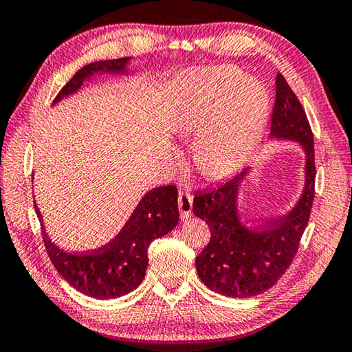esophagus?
Wrapping results in <instances>:
<instances>
[{
	"mask_svg": "<svg viewBox=\"0 0 352 352\" xmlns=\"http://www.w3.org/2000/svg\"><path fill=\"white\" fill-rule=\"evenodd\" d=\"M178 208H180L183 220H188L192 216V195L188 190H180L178 194Z\"/></svg>",
	"mask_w": 352,
	"mask_h": 352,
	"instance_id": "1",
	"label": "esophagus"
}]
</instances>
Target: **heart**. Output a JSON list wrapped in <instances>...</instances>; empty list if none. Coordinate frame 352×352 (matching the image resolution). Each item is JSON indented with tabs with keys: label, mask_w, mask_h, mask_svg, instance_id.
Returning <instances> with one entry per match:
<instances>
[{
	"label": "heart",
	"mask_w": 352,
	"mask_h": 352,
	"mask_svg": "<svg viewBox=\"0 0 352 352\" xmlns=\"http://www.w3.org/2000/svg\"><path fill=\"white\" fill-rule=\"evenodd\" d=\"M267 88L243 71L222 65L189 76L174 91L170 129L182 138L197 133L192 160L205 178L230 175L254 151L267 127Z\"/></svg>",
	"instance_id": "b5f03b06"
}]
</instances>
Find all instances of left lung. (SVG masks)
I'll use <instances>...</instances> for the list:
<instances>
[{"label":"left lung","instance_id":"8db88e82","mask_svg":"<svg viewBox=\"0 0 352 352\" xmlns=\"http://www.w3.org/2000/svg\"><path fill=\"white\" fill-rule=\"evenodd\" d=\"M276 100L270 140L295 141L305 152V184L287 214L264 225L242 220L239 195L252 168H243L217 188L195 194L194 214L210 226L211 241L197 258L200 281L216 294L250 298L269 290L294 261L314 201V136L307 116L283 74L275 80Z\"/></svg>","mask_w":352,"mask_h":352}]
</instances>
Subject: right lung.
Listing matches in <instances>:
<instances>
[{
    "label": "right lung",
    "instance_id": "1",
    "mask_svg": "<svg viewBox=\"0 0 352 352\" xmlns=\"http://www.w3.org/2000/svg\"><path fill=\"white\" fill-rule=\"evenodd\" d=\"M130 63L132 57L85 65L62 88L52 105L80 91L85 82L94 79V76H133ZM177 195L178 190L172 184L151 189L140 200L119 233L104 247L87 253L65 252L52 242L35 201L34 208L41 223L46 252L60 276L83 295L110 300L130 294L144 279L148 264V245L152 241L174 230L180 219Z\"/></svg>",
    "mask_w": 352,
    "mask_h": 352
}]
</instances>
